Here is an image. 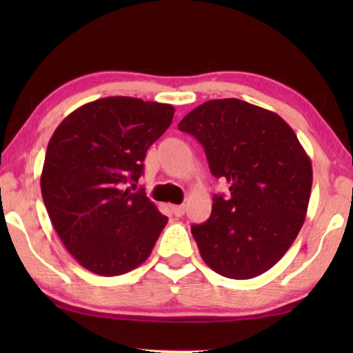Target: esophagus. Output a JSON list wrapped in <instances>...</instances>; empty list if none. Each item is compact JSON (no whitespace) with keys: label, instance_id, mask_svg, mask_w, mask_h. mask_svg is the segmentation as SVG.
<instances>
[{"label":"esophagus","instance_id":"34e87169","mask_svg":"<svg viewBox=\"0 0 353 353\" xmlns=\"http://www.w3.org/2000/svg\"><path fill=\"white\" fill-rule=\"evenodd\" d=\"M185 210H186L185 205H172V212H173V215H175V216L185 215Z\"/></svg>","mask_w":353,"mask_h":353}]
</instances>
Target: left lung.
<instances>
[{
	"instance_id": "left-lung-1",
	"label": "left lung",
	"mask_w": 353,
	"mask_h": 353,
	"mask_svg": "<svg viewBox=\"0 0 353 353\" xmlns=\"http://www.w3.org/2000/svg\"><path fill=\"white\" fill-rule=\"evenodd\" d=\"M178 128L230 185V196H214L209 220L191 226L201 257L231 279L265 273L297 238L310 201L312 162L296 133L278 114L236 98L197 105Z\"/></svg>"
}]
</instances>
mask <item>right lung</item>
I'll list each match as a JSON object with an SVG mask.
<instances>
[{
  "label": "right lung",
  "instance_id": "right-lung-1",
  "mask_svg": "<svg viewBox=\"0 0 353 353\" xmlns=\"http://www.w3.org/2000/svg\"><path fill=\"white\" fill-rule=\"evenodd\" d=\"M173 114L170 104L110 96L75 109L52 133L43 202L62 244L90 272L117 276L151 255L168 219L134 190Z\"/></svg>",
  "mask_w": 353,
  "mask_h": 353
}]
</instances>
